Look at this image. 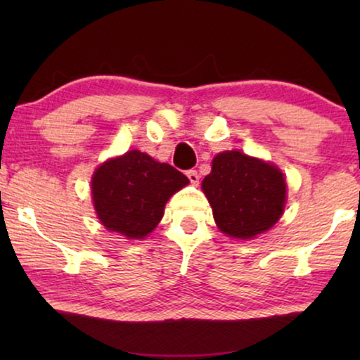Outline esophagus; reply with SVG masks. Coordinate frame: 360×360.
<instances>
[{
  "mask_svg": "<svg viewBox=\"0 0 360 360\" xmlns=\"http://www.w3.org/2000/svg\"><path fill=\"white\" fill-rule=\"evenodd\" d=\"M186 176H188V180L191 181V184L198 185V181H200L198 172H196V170H188V172H186Z\"/></svg>",
  "mask_w": 360,
  "mask_h": 360,
  "instance_id": "34e87169",
  "label": "esophagus"
}]
</instances>
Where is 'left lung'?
Wrapping results in <instances>:
<instances>
[{"label":"left lung","mask_w":360,"mask_h":360,"mask_svg":"<svg viewBox=\"0 0 360 360\" xmlns=\"http://www.w3.org/2000/svg\"><path fill=\"white\" fill-rule=\"evenodd\" d=\"M201 190L221 233L240 240L254 239L277 224L287 203L282 170L240 150L219 152Z\"/></svg>","instance_id":"left-lung-1"}]
</instances>
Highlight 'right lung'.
I'll list each match as a JSON object with an SVG mask.
<instances>
[{
  "label": "right lung",
  "mask_w": 360,
  "mask_h": 360,
  "mask_svg": "<svg viewBox=\"0 0 360 360\" xmlns=\"http://www.w3.org/2000/svg\"><path fill=\"white\" fill-rule=\"evenodd\" d=\"M190 180L141 150L103 162L91 176V200L100 223L126 239H144L160 223L172 195Z\"/></svg>",
  "instance_id": "obj_1"
}]
</instances>
